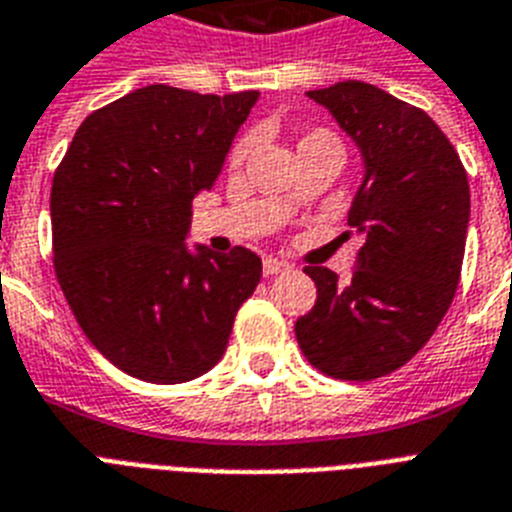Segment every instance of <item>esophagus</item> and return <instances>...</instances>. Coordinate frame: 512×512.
<instances>
[{
  "mask_svg": "<svg viewBox=\"0 0 512 512\" xmlns=\"http://www.w3.org/2000/svg\"><path fill=\"white\" fill-rule=\"evenodd\" d=\"M289 270V263L284 260H276V257H268L263 263V273L265 276H278V273H286Z\"/></svg>",
  "mask_w": 512,
  "mask_h": 512,
  "instance_id": "obj_1",
  "label": "esophagus"
}]
</instances>
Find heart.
<instances>
[{
	"label": "heart",
	"mask_w": 512,
	"mask_h": 512,
	"mask_svg": "<svg viewBox=\"0 0 512 512\" xmlns=\"http://www.w3.org/2000/svg\"><path fill=\"white\" fill-rule=\"evenodd\" d=\"M318 141H334V144H339L334 134H328V131H323V128H315V131H307V134L299 139V147L318 144ZM247 149H249V139L236 141L234 149H231V155H228V162H231V165H239V162L244 160V155H247Z\"/></svg>",
	"instance_id": "obj_1"
}]
</instances>
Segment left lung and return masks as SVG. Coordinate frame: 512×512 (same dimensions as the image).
<instances>
[{
  "label": "left lung",
  "mask_w": 512,
  "mask_h": 512,
  "mask_svg": "<svg viewBox=\"0 0 512 512\" xmlns=\"http://www.w3.org/2000/svg\"><path fill=\"white\" fill-rule=\"evenodd\" d=\"M363 152L350 210L363 236L347 286L307 265L315 307L294 326L307 363L339 381H373L423 350L458 292L471 215L468 173L442 128L363 81L307 91ZM347 231V234H352Z\"/></svg>",
  "instance_id": "1"
}]
</instances>
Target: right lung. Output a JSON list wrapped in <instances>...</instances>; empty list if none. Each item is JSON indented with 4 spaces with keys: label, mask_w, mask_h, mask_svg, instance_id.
<instances>
[{
    "label": "right lung",
    "mask_w": 512,
    "mask_h": 512,
    "mask_svg": "<svg viewBox=\"0 0 512 512\" xmlns=\"http://www.w3.org/2000/svg\"><path fill=\"white\" fill-rule=\"evenodd\" d=\"M257 91L144 86L78 126L52 181V263L78 326L128 376L181 384L226 352L263 263L191 255V202L218 181Z\"/></svg>",
    "instance_id": "obj_1"
}]
</instances>
